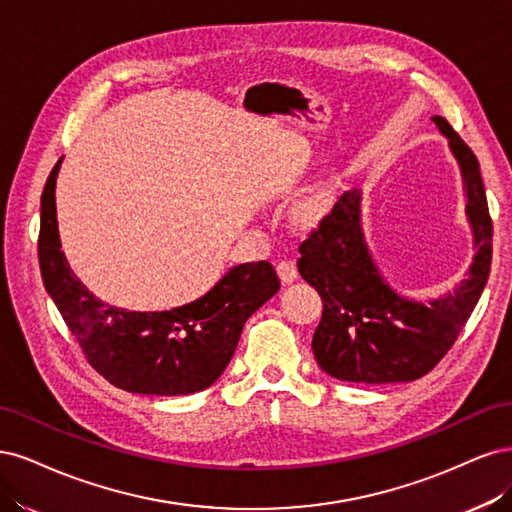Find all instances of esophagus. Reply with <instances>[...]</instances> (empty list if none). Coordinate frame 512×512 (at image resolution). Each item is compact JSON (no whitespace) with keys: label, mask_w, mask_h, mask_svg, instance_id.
<instances>
[{"label":"esophagus","mask_w":512,"mask_h":512,"mask_svg":"<svg viewBox=\"0 0 512 512\" xmlns=\"http://www.w3.org/2000/svg\"><path fill=\"white\" fill-rule=\"evenodd\" d=\"M276 270L283 283H293V280L298 278V268H295V263L291 259H280L276 263Z\"/></svg>","instance_id":"obj_1"}]
</instances>
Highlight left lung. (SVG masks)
I'll return each mask as SVG.
<instances>
[{
  "label": "left lung",
  "instance_id": "8db88e82",
  "mask_svg": "<svg viewBox=\"0 0 512 512\" xmlns=\"http://www.w3.org/2000/svg\"><path fill=\"white\" fill-rule=\"evenodd\" d=\"M461 172L474 257L453 291L417 300L395 291L361 227V191H344L300 244L298 270L323 300L312 336L317 364L338 381L361 385L408 383L430 372L444 357L487 285L491 234L487 197L478 159L442 117H432Z\"/></svg>",
  "mask_w": 512,
  "mask_h": 512
}]
</instances>
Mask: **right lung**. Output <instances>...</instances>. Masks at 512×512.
Returning <instances> with one entry per match:
<instances>
[{
  "mask_svg": "<svg viewBox=\"0 0 512 512\" xmlns=\"http://www.w3.org/2000/svg\"><path fill=\"white\" fill-rule=\"evenodd\" d=\"M61 161L42 193L38 257L44 287L89 364L129 393L208 389L232 359L246 319L280 289L274 268L268 261L240 263L202 298L172 310L138 312L102 302L80 283L61 251L55 204Z\"/></svg>",
  "mask_w": 512,
  "mask_h": 512,
  "instance_id": "add662e5",
  "label": "right lung"
}]
</instances>
